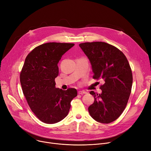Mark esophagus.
<instances>
[{
	"label": "esophagus",
	"mask_w": 151,
	"mask_h": 151,
	"mask_svg": "<svg viewBox=\"0 0 151 151\" xmlns=\"http://www.w3.org/2000/svg\"><path fill=\"white\" fill-rule=\"evenodd\" d=\"M78 93L79 94L83 95V94H86L87 93H86V91H79L78 92Z\"/></svg>",
	"instance_id": "34e87169"
}]
</instances>
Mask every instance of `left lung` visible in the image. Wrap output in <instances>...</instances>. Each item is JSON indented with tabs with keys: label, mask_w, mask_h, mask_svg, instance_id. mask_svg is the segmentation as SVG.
I'll return each mask as SVG.
<instances>
[{
	"label": "left lung",
	"mask_w": 151,
	"mask_h": 151,
	"mask_svg": "<svg viewBox=\"0 0 151 151\" xmlns=\"http://www.w3.org/2000/svg\"><path fill=\"white\" fill-rule=\"evenodd\" d=\"M91 64L94 79H102L101 94H90L94 102L88 107L96 121L109 124L118 119L124 110L131 93L133 77L129 61L119 49L104 42L79 44Z\"/></svg>",
	"instance_id": "8db88e82"
}]
</instances>
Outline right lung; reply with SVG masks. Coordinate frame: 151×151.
I'll use <instances>...</instances> for the list:
<instances>
[{"label": "right lung", "instance_id": "obj_1", "mask_svg": "<svg viewBox=\"0 0 151 151\" xmlns=\"http://www.w3.org/2000/svg\"><path fill=\"white\" fill-rule=\"evenodd\" d=\"M73 43L47 42L33 49L27 56L20 73L23 94L33 113L46 124L57 123L68 114L75 88H55L58 63Z\"/></svg>", "mask_w": 151, "mask_h": 151}]
</instances>
